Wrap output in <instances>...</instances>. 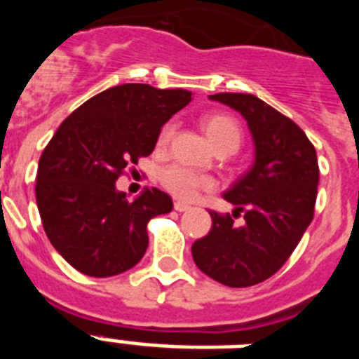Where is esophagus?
<instances>
[{
  "mask_svg": "<svg viewBox=\"0 0 359 359\" xmlns=\"http://www.w3.org/2000/svg\"><path fill=\"white\" fill-rule=\"evenodd\" d=\"M189 205H187V203H182V201H176L174 203V210H177V212H187L189 210Z\"/></svg>",
  "mask_w": 359,
  "mask_h": 359,
  "instance_id": "1",
  "label": "esophagus"
}]
</instances>
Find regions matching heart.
<instances>
[{
    "instance_id": "obj_1",
    "label": "heart",
    "mask_w": 359,
    "mask_h": 359,
    "mask_svg": "<svg viewBox=\"0 0 359 359\" xmlns=\"http://www.w3.org/2000/svg\"><path fill=\"white\" fill-rule=\"evenodd\" d=\"M201 128L217 152H236L243 142V129L239 122L226 113H210L201 120ZM174 135V123H165L158 135V147H165ZM160 183L167 192L177 199L190 201L201 190L212 189V180L199 176L182 165H170L160 172Z\"/></svg>"
}]
</instances>
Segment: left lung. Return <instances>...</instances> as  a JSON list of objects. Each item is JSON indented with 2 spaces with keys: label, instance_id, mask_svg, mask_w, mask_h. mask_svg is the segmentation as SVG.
Segmentation results:
<instances>
[{
  "label": "left lung",
  "instance_id": "8db88e82",
  "mask_svg": "<svg viewBox=\"0 0 359 359\" xmlns=\"http://www.w3.org/2000/svg\"><path fill=\"white\" fill-rule=\"evenodd\" d=\"M210 100L239 111L248 122L255 145L252 169L223 198L234 217L210 212L212 230L192 244V257L203 273L230 287L264 282L290 259L315 215L318 160L306 133L291 118L250 93H215Z\"/></svg>",
  "mask_w": 359,
  "mask_h": 359
}]
</instances>
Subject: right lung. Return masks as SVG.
I'll use <instances>...</instances> for the list:
<instances>
[{
  "mask_svg": "<svg viewBox=\"0 0 359 359\" xmlns=\"http://www.w3.org/2000/svg\"><path fill=\"white\" fill-rule=\"evenodd\" d=\"M187 90L122 84L86 100L59 126L37 167L36 199L44 231L65 261L88 277H113L140 262L147 223L169 214L172 199L145 189L135 201L116 190L129 165L154 151Z\"/></svg>",
  "mask_w": 359,
  "mask_h": 359,
  "instance_id": "right-lung-1",
  "label": "right lung"
}]
</instances>
